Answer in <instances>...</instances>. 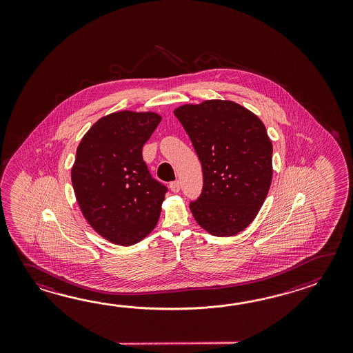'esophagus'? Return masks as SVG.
Listing matches in <instances>:
<instances>
[{"label":"esophagus","instance_id":"obj_1","mask_svg":"<svg viewBox=\"0 0 353 353\" xmlns=\"http://www.w3.org/2000/svg\"><path fill=\"white\" fill-rule=\"evenodd\" d=\"M170 190L174 193H178L180 190V181L179 180H174L170 183Z\"/></svg>","mask_w":353,"mask_h":353}]
</instances>
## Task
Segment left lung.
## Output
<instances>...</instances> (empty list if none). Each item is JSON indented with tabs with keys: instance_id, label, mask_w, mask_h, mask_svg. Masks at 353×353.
Listing matches in <instances>:
<instances>
[{
	"instance_id": "left-lung-1",
	"label": "left lung",
	"mask_w": 353,
	"mask_h": 353,
	"mask_svg": "<svg viewBox=\"0 0 353 353\" xmlns=\"http://www.w3.org/2000/svg\"><path fill=\"white\" fill-rule=\"evenodd\" d=\"M202 164L203 189L189 208L198 225L218 237L243 231L261 208L272 179V143L256 114L232 101L178 107Z\"/></svg>"
}]
</instances>
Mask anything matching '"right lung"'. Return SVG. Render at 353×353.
Wrapping results in <instances>:
<instances>
[{
  "label": "right lung",
  "instance_id": "add662e5",
  "mask_svg": "<svg viewBox=\"0 0 353 353\" xmlns=\"http://www.w3.org/2000/svg\"><path fill=\"white\" fill-rule=\"evenodd\" d=\"M160 121L154 112L111 113L78 145L75 198L92 228L116 245L137 243L158 223L168 188L151 176L143 148Z\"/></svg>",
  "mask_w": 353,
  "mask_h": 353
}]
</instances>
